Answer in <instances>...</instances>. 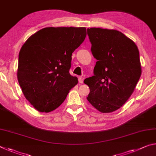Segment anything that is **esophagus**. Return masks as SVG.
I'll return each instance as SVG.
<instances>
[{
	"label": "esophagus",
	"instance_id": "34e87169",
	"mask_svg": "<svg viewBox=\"0 0 156 156\" xmlns=\"http://www.w3.org/2000/svg\"><path fill=\"white\" fill-rule=\"evenodd\" d=\"M83 80H84V78L81 77V76H79L78 77V81L80 83H83Z\"/></svg>",
	"mask_w": 156,
	"mask_h": 156
}]
</instances>
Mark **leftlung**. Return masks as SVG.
I'll return each mask as SVG.
<instances>
[{"instance_id":"8db88e82","label":"left lung","mask_w":156,"mask_h":156,"mask_svg":"<svg viewBox=\"0 0 156 156\" xmlns=\"http://www.w3.org/2000/svg\"><path fill=\"white\" fill-rule=\"evenodd\" d=\"M91 51L98 61L94 75L85 79L91 105L102 113L117 110L135 90L142 73L140 53L134 41L116 30L91 28Z\"/></svg>"}]
</instances>
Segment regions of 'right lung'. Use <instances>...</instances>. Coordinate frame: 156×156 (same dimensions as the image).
Wrapping results in <instances>:
<instances>
[{
	"label": "right lung",
	"mask_w": 156,
	"mask_h": 156,
	"mask_svg": "<svg viewBox=\"0 0 156 156\" xmlns=\"http://www.w3.org/2000/svg\"><path fill=\"white\" fill-rule=\"evenodd\" d=\"M87 35L86 28L48 27L31 35L19 55L17 78L22 92L41 112L64 102L78 78L69 73L71 55Z\"/></svg>",
	"instance_id": "add662e5"
}]
</instances>
